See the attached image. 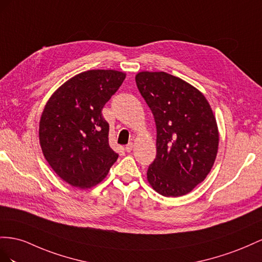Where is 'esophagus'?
Returning <instances> with one entry per match:
<instances>
[{
    "mask_svg": "<svg viewBox=\"0 0 262 262\" xmlns=\"http://www.w3.org/2000/svg\"><path fill=\"white\" fill-rule=\"evenodd\" d=\"M133 148H134V144H133V143H129L128 145H127V146L125 147V150H126L127 152H130V151L133 150Z\"/></svg>",
    "mask_w": 262,
    "mask_h": 262,
    "instance_id": "obj_1",
    "label": "esophagus"
}]
</instances>
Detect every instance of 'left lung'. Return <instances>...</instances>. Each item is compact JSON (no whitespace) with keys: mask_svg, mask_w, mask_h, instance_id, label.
<instances>
[{"mask_svg":"<svg viewBox=\"0 0 262 262\" xmlns=\"http://www.w3.org/2000/svg\"><path fill=\"white\" fill-rule=\"evenodd\" d=\"M136 84L157 127V155L147 180L163 196H182L204 181L219 150V128L205 96L167 72L143 71Z\"/></svg>","mask_w":262,"mask_h":262,"instance_id":"8db88e82","label":"left lung"}]
</instances>
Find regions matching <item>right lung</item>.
I'll return each mask as SVG.
<instances>
[{
    "mask_svg": "<svg viewBox=\"0 0 262 262\" xmlns=\"http://www.w3.org/2000/svg\"><path fill=\"white\" fill-rule=\"evenodd\" d=\"M116 70L81 72L58 88L45 105L39 143L45 159L63 181L80 189L100 183L117 160L108 144L102 108L122 85Z\"/></svg>",
    "mask_w": 262,
    "mask_h": 262,
    "instance_id": "right-lung-1",
    "label": "right lung"
}]
</instances>
